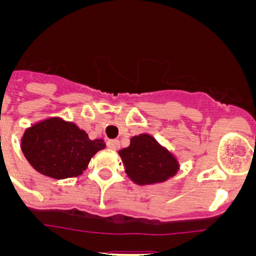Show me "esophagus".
<instances>
[{"label": "esophagus", "mask_w": 256, "mask_h": 256, "mask_svg": "<svg viewBox=\"0 0 256 256\" xmlns=\"http://www.w3.org/2000/svg\"><path fill=\"white\" fill-rule=\"evenodd\" d=\"M108 148H112V150H118L120 148V142H119V140H108Z\"/></svg>", "instance_id": "obj_1"}]
</instances>
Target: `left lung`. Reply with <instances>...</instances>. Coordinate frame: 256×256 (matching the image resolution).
Segmentation results:
<instances>
[{
    "label": "left lung",
    "mask_w": 256,
    "mask_h": 256,
    "mask_svg": "<svg viewBox=\"0 0 256 256\" xmlns=\"http://www.w3.org/2000/svg\"><path fill=\"white\" fill-rule=\"evenodd\" d=\"M119 155L128 177L140 186L165 182L180 169L177 159L150 134L134 136Z\"/></svg>",
    "instance_id": "left-lung-1"
}]
</instances>
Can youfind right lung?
I'll use <instances>...</instances> for the list:
<instances>
[{"mask_svg": "<svg viewBox=\"0 0 256 256\" xmlns=\"http://www.w3.org/2000/svg\"><path fill=\"white\" fill-rule=\"evenodd\" d=\"M105 148L102 140L88 138L84 130L60 118H50L24 132L22 151L40 174L55 180L78 177L91 158Z\"/></svg>", "mask_w": 256, "mask_h": 256, "instance_id": "obj_1", "label": "right lung"}]
</instances>
